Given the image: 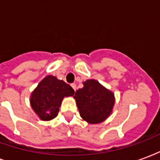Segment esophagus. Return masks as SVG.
<instances>
[{
	"label": "esophagus",
	"mask_w": 160,
	"mask_h": 160,
	"mask_svg": "<svg viewBox=\"0 0 160 160\" xmlns=\"http://www.w3.org/2000/svg\"><path fill=\"white\" fill-rule=\"evenodd\" d=\"M71 87H73V89L74 91H76V85H75V84L74 83H73V84H71Z\"/></svg>",
	"instance_id": "esophagus-1"
}]
</instances>
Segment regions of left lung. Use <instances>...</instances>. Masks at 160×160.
Wrapping results in <instances>:
<instances>
[{
  "instance_id": "obj_1",
  "label": "left lung",
  "mask_w": 160,
  "mask_h": 160,
  "mask_svg": "<svg viewBox=\"0 0 160 160\" xmlns=\"http://www.w3.org/2000/svg\"><path fill=\"white\" fill-rule=\"evenodd\" d=\"M83 85L84 87L77 90L73 96L80 117L88 123H100L112 112L115 104L114 93L96 80H87Z\"/></svg>"
}]
</instances>
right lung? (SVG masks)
<instances>
[{
    "label": "right lung",
    "instance_id": "obj_1",
    "mask_svg": "<svg viewBox=\"0 0 160 160\" xmlns=\"http://www.w3.org/2000/svg\"><path fill=\"white\" fill-rule=\"evenodd\" d=\"M73 94L74 90L69 85L53 75H47L32 92L30 104L41 120L50 121L58 115L63 98Z\"/></svg>",
    "mask_w": 160,
    "mask_h": 160
}]
</instances>
